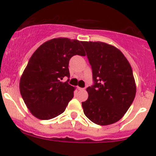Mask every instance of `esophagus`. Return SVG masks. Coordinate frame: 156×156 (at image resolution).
Segmentation results:
<instances>
[{
  "label": "esophagus",
  "mask_w": 156,
  "mask_h": 156,
  "mask_svg": "<svg viewBox=\"0 0 156 156\" xmlns=\"http://www.w3.org/2000/svg\"><path fill=\"white\" fill-rule=\"evenodd\" d=\"M78 90H80V91H81V90H84V88H80V87H78Z\"/></svg>",
  "instance_id": "34e87169"
}]
</instances>
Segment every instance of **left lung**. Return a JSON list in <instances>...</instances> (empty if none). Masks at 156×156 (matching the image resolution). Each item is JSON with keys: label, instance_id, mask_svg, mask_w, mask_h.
Instances as JSON below:
<instances>
[{"label": "left lung", "instance_id": "1", "mask_svg": "<svg viewBox=\"0 0 156 156\" xmlns=\"http://www.w3.org/2000/svg\"><path fill=\"white\" fill-rule=\"evenodd\" d=\"M91 67L94 84L87 89L82 102L84 114L100 125L117 122L133 103L136 86L131 66L114 46L102 42H81Z\"/></svg>", "mask_w": 156, "mask_h": 156}]
</instances>
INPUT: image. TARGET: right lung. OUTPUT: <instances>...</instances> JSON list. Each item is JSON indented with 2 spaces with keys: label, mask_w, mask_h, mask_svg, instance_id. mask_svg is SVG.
Segmentation results:
<instances>
[{
  "label": "right lung",
  "mask_w": 156,
  "mask_h": 156,
  "mask_svg": "<svg viewBox=\"0 0 156 156\" xmlns=\"http://www.w3.org/2000/svg\"><path fill=\"white\" fill-rule=\"evenodd\" d=\"M75 55H86L81 42L64 37L44 42L30 58L20 80V92L30 112L39 119H53L65 111L76 87L61 81L69 77Z\"/></svg>",
  "instance_id": "add662e5"
}]
</instances>
